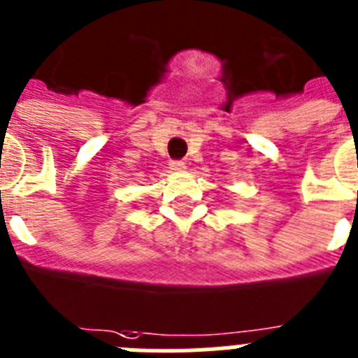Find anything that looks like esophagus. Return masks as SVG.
<instances>
[{"label":"esophagus","instance_id":"34e87169","mask_svg":"<svg viewBox=\"0 0 358 358\" xmlns=\"http://www.w3.org/2000/svg\"><path fill=\"white\" fill-rule=\"evenodd\" d=\"M170 168H172L173 172H185L186 164L182 161H173L172 164H170Z\"/></svg>","mask_w":358,"mask_h":358}]
</instances>
